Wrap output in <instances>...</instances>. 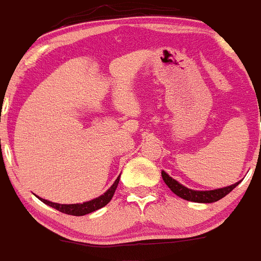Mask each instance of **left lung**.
<instances>
[{
  "instance_id": "1",
  "label": "left lung",
  "mask_w": 261,
  "mask_h": 261,
  "mask_svg": "<svg viewBox=\"0 0 261 261\" xmlns=\"http://www.w3.org/2000/svg\"><path fill=\"white\" fill-rule=\"evenodd\" d=\"M162 177L163 181L167 184L168 188H170L176 196L187 200V201L202 202V204H209V202L218 201V200H221L222 197H225L226 195H229V193L234 190L235 187L241 183V181H237V183L231 184V186L223 187V188H217V190L196 191L191 190V188H187L186 186H183V184H180L177 180H175L174 177H171L165 171H162Z\"/></svg>"
}]
</instances>
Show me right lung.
Returning <instances> with one entry per match:
<instances>
[{
    "instance_id": "add662e5",
    "label": "right lung",
    "mask_w": 261,
    "mask_h": 261,
    "mask_svg": "<svg viewBox=\"0 0 261 261\" xmlns=\"http://www.w3.org/2000/svg\"><path fill=\"white\" fill-rule=\"evenodd\" d=\"M119 180L120 175L117 176L116 180L114 181V184H112L103 195H100L99 197H95V199L93 200H90V201L82 202V204H59V202L48 201V200L40 199V197H39V199H40V201L49 205L52 208L57 209V211L61 212V213L70 214V216H85V214H89L91 213V212H95L98 211V209L103 208V206H106V205L111 201V199H112V196H114L115 191H116L117 188Z\"/></svg>"
}]
</instances>
